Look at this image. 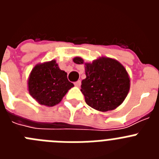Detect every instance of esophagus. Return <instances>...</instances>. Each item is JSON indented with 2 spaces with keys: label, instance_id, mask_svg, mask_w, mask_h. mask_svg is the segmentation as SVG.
<instances>
[{
  "label": "esophagus",
  "instance_id": "obj_1",
  "mask_svg": "<svg viewBox=\"0 0 159 159\" xmlns=\"http://www.w3.org/2000/svg\"><path fill=\"white\" fill-rule=\"evenodd\" d=\"M74 84H75V87H78V88H79V87H80V85H81V81L80 80H78V81H77V82H75Z\"/></svg>",
  "mask_w": 159,
  "mask_h": 159
}]
</instances>
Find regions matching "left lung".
I'll return each mask as SVG.
<instances>
[{
	"label": "left lung",
	"instance_id": "1",
	"mask_svg": "<svg viewBox=\"0 0 159 159\" xmlns=\"http://www.w3.org/2000/svg\"><path fill=\"white\" fill-rule=\"evenodd\" d=\"M73 62L84 64L86 79L81 83V92L87 104L99 111L115 110L121 105L130 91V76L124 66L115 59L101 57L92 63L81 57Z\"/></svg>",
	"mask_w": 159,
	"mask_h": 159
}]
</instances>
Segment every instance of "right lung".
<instances>
[{
    "mask_svg": "<svg viewBox=\"0 0 159 159\" xmlns=\"http://www.w3.org/2000/svg\"><path fill=\"white\" fill-rule=\"evenodd\" d=\"M72 87L74 84L68 81L67 72L60 69L55 60L35 65L28 79L31 96L38 103L47 107L60 103Z\"/></svg>",
    "mask_w": 159,
    "mask_h": 159,
    "instance_id": "1",
    "label": "right lung"
}]
</instances>
